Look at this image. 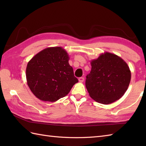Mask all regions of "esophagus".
Instances as JSON below:
<instances>
[{"label":"esophagus","instance_id":"1","mask_svg":"<svg viewBox=\"0 0 146 146\" xmlns=\"http://www.w3.org/2000/svg\"><path fill=\"white\" fill-rule=\"evenodd\" d=\"M78 80L80 83H82L84 81V78H83V77H80V78H78Z\"/></svg>","mask_w":146,"mask_h":146}]
</instances>
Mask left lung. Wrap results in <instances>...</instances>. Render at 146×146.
I'll list each match as a JSON object with an SVG mask.
<instances>
[{"mask_svg":"<svg viewBox=\"0 0 146 146\" xmlns=\"http://www.w3.org/2000/svg\"><path fill=\"white\" fill-rule=\"evenodd\" d=\"M91 66L85 82L90 97L105 105L119 100L127 90L131 79L126 62L119 56L105 52L92 60Z\"/></svg>","mask_w":146,"mask_h":146,"instance_id":"left-lung-1","label":"left lung"}]
</instances>
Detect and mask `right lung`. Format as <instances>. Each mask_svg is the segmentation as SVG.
Instances as JSON below:
<instances>
[{"mask_svg":"<svg viewBox=\"0 0 146 146\" xmlns=\"http://www.w3.org/2000/svg\"><path fill=\"white\" fill-rule=\"evenodd\" d=\"M69 60L63 48L49 47L39 52L28 62L27 83L37 98L44 102H56L68 95L78 82Z\"/></svg>","mask_w":146,"mask_h":146,"instance_id":"obj_1","label":"right lung"}]
</instances>
